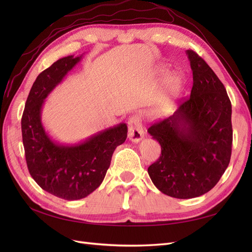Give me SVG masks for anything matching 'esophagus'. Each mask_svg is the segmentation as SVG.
Listing matches in <instances>:
<instances>
[{
    "mask_svg": "<svg viewBox=\"0 0 252 252\" xmlns=\"http://www.w3.org/2000/svg\"><path fill=\"white\" fill-rule=\"evenodd\" d=\"M128 138L131 142L139 143L144 138V130L139 118L132 117L128 121Z\"/></svg>",
    "mask_w": 252,
    "mask_h": 252,
    "instance_id": "obj_1",
    "label": "esophagus"
}]
</instances>
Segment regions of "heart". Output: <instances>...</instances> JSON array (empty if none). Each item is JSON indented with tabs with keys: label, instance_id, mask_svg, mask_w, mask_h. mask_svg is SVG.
Here are the masks:
<instances>
[{
	"label": "heart",
	"instance_id": "obj_1",
	"mask_svg": "<svg viewBox=\"0 0 252 252\" xmlns=\"http://www.w3.org/2000/svg\"><path fill=\"white\" fill-rule=\"evenodd\" d=\"M183 85H184V81L180 73L173 72L167 75L163 81L155 107L151 110V116L161 117L171 109L175 100L181 94Z\"/></svg>",
	"mask_w": 252,
	"mask_h": 252
}]
</instances>
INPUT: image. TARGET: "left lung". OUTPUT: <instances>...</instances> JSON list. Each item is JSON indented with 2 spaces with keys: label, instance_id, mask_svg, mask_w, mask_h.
I'll return each instance as SVG.
<instances>
[{
  "label": "left lung",
  "instance_id": "obj_1",
  "mask_svg": "<svg viewBox=\"0 0 252 252\" xmlns=\"http://www.w3.org/2000/svg\"><path fill=\"white\" fill-rule=\"evenodd\" d=\"M193 75L190 96L172 116L148 128L161 156L148 167L155 186L177 199H192L217 185L229 165L232 147L231 102L208 64L186 51Z\"/></svg>",
  "mask_w": 252,
  "mask_h": 252
}]
</instances>
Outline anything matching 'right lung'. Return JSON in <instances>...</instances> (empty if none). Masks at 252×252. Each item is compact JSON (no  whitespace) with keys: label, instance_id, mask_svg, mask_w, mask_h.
Returning <instances> with one entry per match:
<instances>
[{"label":"right lung","instance_id":"1","mask_svg":"<svg viewBox=\"0 0 252 252\" xmlns=\"http://www.w3.org/2000/svg\"><path fill=\"white\" fill-rule=\"evenodd\" d=\"M81 57H65L37 75L22 117V138L30 175L42 189L67 201L86 197L101 185L113 151L127 138L121 123L73 145L53 141L45 131L41 113L45 98L77 65Z\"/></svg>","mask_w":252,"mask_h":252}]
</instances>
